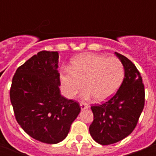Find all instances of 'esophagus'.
<instances>
[{"instance_id":"esophagus-1","label":"esophagus","mask_w":156,"mask_h":156,"mask_svg":"<svg viewBox=\"0 0 156 156\" xmlns=\"http://www.w3.org/2000/svg\"><path fill=\"white\" fill-rule=\"evenodd\" d=\"M80 108L82 110H84V109H87V108H88L90 106H89V105L87 104V103H84V102H81L80 104Z\"/></svg>"}]
</instances>
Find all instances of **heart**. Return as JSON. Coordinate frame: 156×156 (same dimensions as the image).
Segmentation results:
<instances>
[{
  "mask_svg": "<svg viewBox=\"0 0 156 156\" xmlns=\"http://www.w3.org/2000/svg\"><path fill=\"white\" fill-rule=\"evenodd\" d=\"M124 78V67L119 58L99 54H83L74 58L70 69L61 73L62 88L67 98H72L83 87V98L94 96L98 101L112 97Z\"/></svg>",
  "mask_w": 156,
  "mask_h": 156,
  "instance_id": "b5f03b06",
  "label": "heart"
}]
</instances>
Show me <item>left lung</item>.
Listing matches in <instances>:
<instances>
[{"mask_svg":"<svg viewBox=\"0 0 156 156\" xmlns=\"http://www.w3.org/2000/svg\"><path fill=\"white\" fill-rule=\"evenodd\" d=\"M124 67V79L113 97L91 106L94 121L89 127L92 138L102 145L124 139L137 126L144 106V87L133 62L115 52Z\"/></svg>","mask_w":156,"mask_h":156,"instance_id":"obj_1","label":"left lung"}]
</instances>
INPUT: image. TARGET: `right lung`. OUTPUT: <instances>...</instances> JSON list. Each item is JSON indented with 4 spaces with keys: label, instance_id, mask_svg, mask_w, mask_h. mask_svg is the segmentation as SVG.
Returning a JSON list of instances; mask_svg holds the SVG:
<instances>
[{
    "label": "right lung",
    "instance_id": "add662e5",
    "mask_svg": "<svg viewBox=\"0 0 156 156\" xmlns=\"http://www.w3.org/2000/svg\"><path fill=\"white\" fill-rule=\"evenodd\" d=\"M58 58V51L38 52L17 69L10 90L18 123L46 144L64 140L81 109L79 103L60 93Z\"/></svg>",
    "mask_w": 156,
    "mask_h": 156
}]
</instances>
